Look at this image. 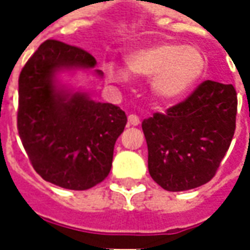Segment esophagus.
I'll use <instances>...</instances> for the list:
<instances>
[{"label": "esophagus", "mask_w": 250, "mask_h": 250, "mask_svg": "<svg viewBox=\"0 0 250 250\" xmlns=\"http://www.w3.org/2000/svg\"><path fill=\"white\" fill-rule=\"evenodd\" d=\"M139 117L138 115H135V114H130L129 117H128V124L132 125V126H136V125H139Z\"/></svg>", "instance_id": "1"}]
</instances>
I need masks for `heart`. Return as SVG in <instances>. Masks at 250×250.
I'll return each mask as SVG.
<instances>
[{
	"mask_svg": "<svg viewBox=\"0 0 250 250\" xmlns=\"http://www.w3.org/2000/svg\"><path fill=\"white\" fill-rule=\"evenodd\" d=\"M128 71L114 63L105 65L111 82L126 83L130 73L151 78V89L163 100H175L190 90L202 78L207 65L205 54L197 47L163 43L136 50L126 57Z\"/></svg>",
	"mask_w": 250,
	"mask_h": 250,
	"instance_id": "obj_1",
	"label": "heart"
}]
</instances>
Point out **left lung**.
Here are the masks:
<instances>
[{"mask_svg":"<svg viewBox=\"0 0 250 250\" xmlns=\"http://www.w3.org/2000/svg\"><path fill=\"white\" fill-rule=\"evenodd\" d=\"M236 107L232 84L205 81L184 101L143 121L154 182L169 192L207 184L231 145Z\"/></svg>","mask_w":250,"mask_h":250,"instance_id":"1","label":"left lung"}]
</instances>
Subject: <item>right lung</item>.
I'll use <instances>...</instances> for the list:
<instances>
[{"mask_svg": "<svg viewBox=\"0 0 250 250\" xmlns=\"http://www.w3.org/2000/svg\"><path fill=\"white\" fill-rule=\"evenodd\" d=\"M94 65V57L82 48L45 40L19 75L22 145L36 172L65 189L86 190L108 177L115 142L128 121L118 105L55 87L60 69Z\"/></svg>", "mask_w": 250, "mask_h": 250, "instance_id": "add662e5", "label": "right lung"}]
</instances>
